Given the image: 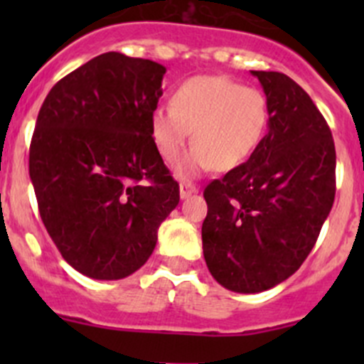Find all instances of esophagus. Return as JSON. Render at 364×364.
Segmentation results:
<instances>
[{
  "label": "esophagus",
  "instance_id": "34e87169",
  "mask_svg": "<svg viewBox=\"0 0 364 364\" xmlns=\"http://www.w3.org/2000/svg\"><path fill=\"white\" fill-rule=\"evenodd\" d=\"M197 192V186L193 185V183L190 181H181L179 183V197L181 199H186V197H190L192 193Z\"/></svg>",
  "mask_w": 364,
  "mask_h": 364
}]
</instances>
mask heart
Listing matches in <instances>:
<instances>
[{
    "label": "heart",
    "mask_w": 364,
    "mask_h": 364,
    "mask_svg": "<svg viewBox=\"0 0 364 364\" xmlns=\"http://www.w3.org/2000/svg\"><path fill=\"white\" fill-rule=\"evenodd\" d=\"M267 123L262 91L223 75H197L176 87L171 107L151 114L149 134L160 155L174 161L193 130V149L176 165V176L190 179L211 167L227 172L243 165L262 142Z\"/></svg>",
    "instance_id": "1"
}]
</instances>
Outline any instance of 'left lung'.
I'll return each mask as SVG.
<instances>
[{
  "mask_svg": "<svg viewBox=\"0 0 364 364\" xmlns=\"http://www.w3.org/2000/svg\"><path fill=\"white\" fill-rule=\"evenodd\" d=\"M252 75L269 104V130L250 159L204 190L205 264L222 287L241 294L299 269L336 192L331 130L306 91L285 73Z\"/></svg>",
  "mask_w": 364,
  "mask_h": 364,
  "instance_id": "obj_1",
  "label": "left lung"
}]
</instances>
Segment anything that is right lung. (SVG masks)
<instances>
[{"mask_svg": "<svg viewBox=\"0 0 364 364\" xmlns=\"http://www.w3.org/2000/svg\"><path fill=\"white\" fill-rule=\"evenodd\" d=\"M165 67L105 53L56 82L40 107L29 178L47 232L73 269L121 280L144 266L179 185L149 134Z\"/></svg>", "mask_w": 364, "mask_h": 364, "instance_id": "1", "label": "right lung"}]
</instances>
